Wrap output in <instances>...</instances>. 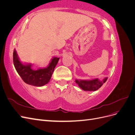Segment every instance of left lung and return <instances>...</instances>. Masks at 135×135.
<instances>
[{
    "label": "left lung",
    "instance_id": "1",
    "mask_svg": "<svg viewBox=\"0 0 135 135\" xmlns=\"http://www.w3.org/2000/svg\"><path fill=\"white\" fill-rule=\"evenodd\" d=\"M107 79L108 78H105L103 80H100L97 78L89 80H75V82L84 91H95L100 88Z\"/></svg>",
    "mask_w": 135,
    "mask_h": 135
}]
</instances>
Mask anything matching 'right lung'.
Returning a JSON list of instances; mask_svg holds the SVG:
<instances>
[{
	"mask_svg": "<svg viewBox=\"0 0 135 135\" xmlns=\"http://www.w3.org/2000/svg\"><path fill=\"white\" fill-rule=\"evenodd\" d=\"M59 59L54 57L48 67L35 70L31 69V64L23 65L20 62L15 50L13 54V64L19 75L26 84L36 87L43 86L50 81Z\"/></svg>",
	"mask_w": 135,
	"mask_h": 135,
	"instance_id": "right-lung-1",
	"label": "right lung"
}]
</instances>
